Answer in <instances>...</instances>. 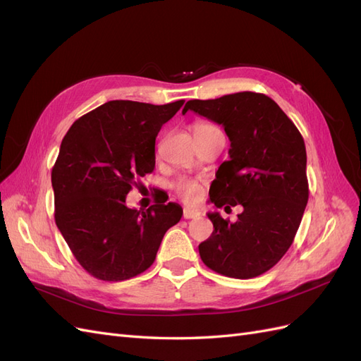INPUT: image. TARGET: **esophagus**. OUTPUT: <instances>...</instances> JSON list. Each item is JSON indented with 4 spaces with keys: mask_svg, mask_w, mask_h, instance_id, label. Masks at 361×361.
I'll return each instance as SVG.
<instances>
[{
    "mask_svg": "<svg viewBox=\"0 0 361 361\" xmlns=\"http://www.w3.org/2000/svg\"><path fill=\"white\" fill-rule=\"evenodd\" d=\"M200 212L197 209H192V207H185L183 209V218L191 220V218H199Z\"/></svg>",
    "mask_w": 361,
    "mask_h": 361,
    "instance_id": "1",
    "label": "esophagus"
}]
</instances>
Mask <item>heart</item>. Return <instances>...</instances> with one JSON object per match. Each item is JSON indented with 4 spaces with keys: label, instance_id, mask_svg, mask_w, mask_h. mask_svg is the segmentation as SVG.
<instances>
[{
    "label": "heart",
    "instance_id": "obj_1",
    "mask_svg": "<svg viewBox=\"0 0 361 361\" xmlns=\"http://www.w3.org/2000/svg\"><path fill=\"white\" fill-rule=\"evenodd\" d=\"M207 126H214V125L195 123L192 130L194 133H197V130L207 128ZM174 191H176V194L185 202H194L199 199L200 191H202V185L197 180H192V179H180L176 182V185H174Z\"/></svg>",
    "mask_w": 361,
    "mask_h": 361
}]
</instances>
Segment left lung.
<instances>
[{"instance_id":"1","label":"left lung","mask_w":361,"mask_h":361,"mask_svg":"<svg viewBox=\"0 0 361 361\" xmlns=\"http://www.w3.org/2000/svg\"><path fill=\"white\" fill-rule=\"evenodd\" d=\"M187 111L223 125L231 140L228 161L211 185V202L224 211L244 207L235 223L218 212L207 214L214 232L199 245L203 264L233 279L264 274L289 250L309 200L300 130L262 93L194 99L185 104L182 114Z\"/></svg>"}]
</instances>
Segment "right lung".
Segmentation results:
<instances>
[{
	"mask_svg": "<svg viewBox=\"0 0 361 361\" xmlns=\"http://www.w3.org/2000/svg\"><path fill=\"white\" fill-rule=\"evenodd\" d=\"M185 101L152 105L110 101L84 114L64 135L51 182L56 224L75 259L93 277L122 281L145 272L164 235L179 223L178 203L126 206L137 179L155 169L161 126Z\"/></svg>",
	"mask_w": 361,
	"mask_h": 361,
	"instance_id": "right-lung-1",
	"label": "right lung"
}]
</instances>
